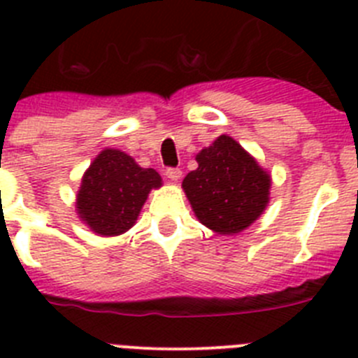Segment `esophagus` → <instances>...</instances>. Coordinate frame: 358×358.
<instances>
[{
    "mask_svg": "<svg viewBox=\"0 0 358 358\" xmlns=\"http://www.w3.org/2000/svg\"><path fill=\"white\" fill-rule=\"evenodd\" d=\"M164 176L169 177L170 181H179L182 176V172H181V169H173V166H170V169L164 170Z\"/></svg>",
    "mask_w": 358,
    "mask_h": 358,
    "instance_id": "34e87169",
    "label": "esophagus"
}]
</instances>
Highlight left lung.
I'll use <instances>...</instances> for the list:
<instances>
[{"instance_id": "1", "label": "left lung", "mask_w": 358, "mask_h": 358, "mask_svg": "<svg viewBox=\"0 0 358 358\" xmlns=\"http://www.w3.org/2000/svg\"><path fill=\"white\" fill-rule=\"evenodd\" d=\"M199 169L182 181L202 224L220 235L251 226L268 202L271 177L229 136H220L197 154Z\"/></svg>"}]
</instances>
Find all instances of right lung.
<instances>
[{"label":"right lung","mask_w":358,"mask_h":358,"mask_svg":"<svg viewBox=\"0 0 358 358\" xmlns=\"http://www.w3.org/2000/svg\"><path fill=\"white\" fill-rule=\"evenodd\" d=\"M157 186L156 170L141 169L125 152L106 148L82 179L77 211L98 235H122L134 226L148 192Z\"/></svg>","instance_id":"1"}]
</instances>
